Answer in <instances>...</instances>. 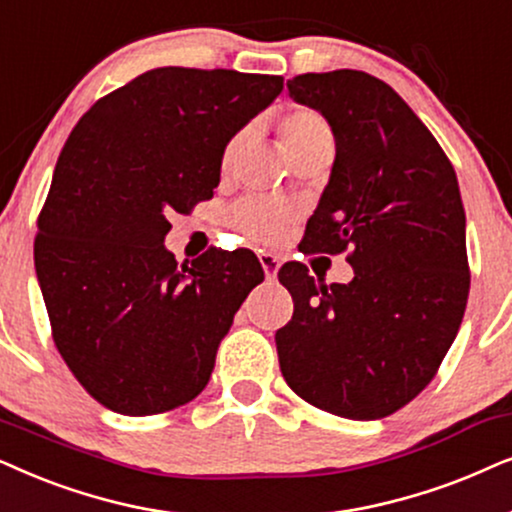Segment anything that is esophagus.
Listing matches in <instances>:
<instances>
[{"mask_svg": "<svg viewBox=\"0 0 512 512\" xmlns=\"http://www.w3.org/2000/svg\"><path fill=\"white\" fill-rule=\"evenodd\" d=\"M257 257H260L264 274H267L269 281H274L276 274H278V267H281V260H278V257L274 255V252H267V250H260V252H257Z\"/></svg>", "mask_w": 512, "mask_h": 512, "instance_id": "1", "label": "esophagus"}]
</instances>
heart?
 Masks as SVG:
<instances>
[{
    "label": "heart",
    "mask_w": 512,
    "mask_h": 512,
    "mask_svg": "<svg viewBox=\"0 0 512 512\" xmlns=\"http://www.w3.org/2000/svg\"><path fill=\"white\" fill-rule=\"evenodd\" d=\"M278 133H281V140L290 156H297L299 152H304V149L320 145V142H332L330 124H327L323 114L313 107L288 109L281 117V124H278ZM243 138L245 131L236 133L234 138L224 145L220 159L222 173H227L231 168ZM295 215V208H290L288 203L267 199V196H248V199H243L234 208L231 222H234V227L241 231V234L252 238V241L276 243L288 234L290 224L295 222Z\"/></svg>",
    "instance_id": "heart-1"
}]
</instances>
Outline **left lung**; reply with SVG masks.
I'll return each instance as SVG.
<instances>
[{
    "instance_id": "1",
    "label": "left lung",
    "mask_w": 512,
    "mask_h": 512,
    "mask_svg": "<svg viewBox=\"0 0 512 512\" xmlns=\"http://www.w3.org/2000/svg\"><path fill=\"white\" fill-rule=\"evenodd\" d=\"M292 98L318 109L335 166L302 252H346L351 283L327 285L302 262L278 271L295 302L276 332L278 363L306 403L370 421L431 384L470 290L466 213L438 140L386 81L358 70L299 74Z\"/></svg>"
}]
</instances>
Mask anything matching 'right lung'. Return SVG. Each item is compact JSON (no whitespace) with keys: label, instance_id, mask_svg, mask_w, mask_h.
<instances>
[{"label":"right lung","instance_id":"add662e5","mask_svg":"<svg viewBox=\"0 0 512 512\" xmlns=\"http://www.w3.org/2000/svg\"><path fill=\"white\" fill-rule=\"evenodd\" d=\"M283 91V77L156 67L88 109L58 156L37 220L34 269L51 335L91 398L161 414L206 388L248 292L250 250L177 264L168 217L220 185L222 149Z\"/></svg>","mask_w":512,"mask_h":512}]
</instances>
